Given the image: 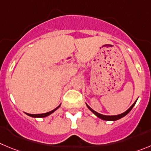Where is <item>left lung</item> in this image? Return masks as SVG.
<instances>
[{
	"label": "left lung",
	"mask_w": 151,
	"mask_h": 151,
	"mask_svg": "<svg viewBox=\"0 0 151 151\" xmlns=\"http://www.w3.org/2000/svg\"><path fill=\"white\" fill-rule=\"evenodd\" d=\"M136 101H135L134 104H133V105L131 106L130 107H129V109H128L126 111V112H123V113H122V114H119V115H111V116H110V115H102V114L98 113V112H95V110H93V109H91V108L90 107V106H88L87 105V104H86V106H87V107H88V109H89L90 110H91V112H93V113L95 114V115H96L97 117H98V118H101V119H102V120H104V121H112V122H114V121L118 120V119H120V118H123V117H124L125 115H127V114L129 113V112H130L131 109H133V107L135 106V104H136Z\"/></svg>",
	"instance_id": "8db88e82"
}]
</instances>
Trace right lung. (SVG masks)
Returning a JSON list of instances; mask_svg holds the SVG:
<instances>
[{
    "label": "right lung",
    "instance_id": "1",
    "mask_svg": "<svg viewBox=\"0 0 151 151\" xmlns=\"http://www.w3.org/2000/svg\"><path fill=\"white\" fill-rule=\"evenodd\" d=\"M60 105H61V104H60ZM60 105L58 106H57V107H56V109H53V110L50 111V112H46V113H42V114H29V113H26V114L27 115H29V116L33 117V118H44V117H47V116H48V115H50V114L53 113V112H54V111H56V109H57L59 107H60Z\"/></svg>",
    "mask_w": 151,
    "mask_h": 151
}]
</instances>
